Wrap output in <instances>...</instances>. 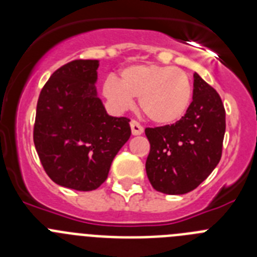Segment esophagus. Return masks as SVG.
Listing matches in <instances>:
<instances>
[{"label":"esophagus","mask_w":257,"mask_h":257,"mask_svg":"<svg viewBox=\"0 0 257 257\" xmlns=\"http://www.w3.org/2000/svg\"><path fill=\"white\" fill-rule=\"evenodd\" d=\"M130 126H131V131H133V135H142L143 131H144L142 124H140L138 121H135V119H133V121L130 122Z\"/></svg>","instance_id":"obj_1"}]
</instances>
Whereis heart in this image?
Returning <instances> with one entry per match:
<instances>
[{"instance_id":"1","label":"heart","mask_w":257,"mask_h":257,"mask_svg":"<svg viewBox=\"0 0 257 257\" xmlns=\"http://www.w3.org/2000/svg\"><path fill=\"white\" fill-rule=\"evenodd\" d=\"M104 96L117 110H126L139 97L144 114L158 124L179 121L192 101L193 87L183 69L167 65L138 64L124 68L119 81L108 77Z\"/></svg>"}]
</instances>
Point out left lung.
<instances>
[{
	"label": "left lung",
	"instance_id": "1",
	"mask_svg": "<svg viewBox=\"0 0 257 257\" xmlns=\"http://www.w3.org/2000/svg\"><path fill=\"white\" fill-rule=\"evenodd\" d=\"M193 101L176 123L147 127L151 144L145 170L152 187L185 194L207 179L220 162L225 109L212 86L194 73Z\"/></svg>",
	"mask_w": 257,
	"mask_h": 257
}]
</instances>
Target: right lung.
I'll return each instance as SVG.
<instances>
[{
  "label": "right lung",
  "mask_w": 257,
  "mask_h": 257,
  "mask_svg": "<svg viewBox=\"0 0 257 257\" xmlns=\"http://www.w3.org/2000/svg\"><path fill=\"white\" fill-rule=\"evenodd\" d=\"M97 60L69 61L41 90L33 142L54 183L88 192L106 180L113 158L130 139V119L108 115L96 94Z\"/></svg>",
  "instance_id": "right-lung-1"
}]
</instances>
